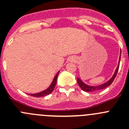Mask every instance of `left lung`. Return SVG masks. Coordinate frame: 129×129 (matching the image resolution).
Here are the masks:
<instances>
[{"label":"left lung","instance_id":"1","mask_svg":"<svg viewBox=\"0 0 129 129\" xmlns=\"http://www.w3.org/2000/svg\"><path fill=\"white\" fill-rule=\"evenodd\" d=\"M121 52L120 50V55H119V61H118V67H117V68H116V70H115L112 77L109 81H107V82L103 83V84H101V85H96V86H91V85H87V84H86L85 83H84V82L83 81V80L81 79L80 77H77V83H78L79 86V87H80L83 90L85 91V92H95V91L104 89V88H105L110 86V85L112 84V83L113 82V81L114 80L115 77H116V75H117V73H118V68H119V62H120V59H121Z\"/></svg>","mask_w":129,"mask_h":129}]
</instances>
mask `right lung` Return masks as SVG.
I'll list each match as a JSON object with an SVG mask.
<instances>
[{
    "instance_id": "obj_1",
    "label": "right lung",
    "mask_w": 129,
    "mask_h": 129,
    "mask_svg": "<svg viewBox=\"0 0 129 129\" xmlns=\"http://www.w3.org/2000/svg\"><path fill=\"white\" fill-rule=\"evenodd\" d=\"M59 71L57 73V74L55 76L54 78H53V81H52V83L50 84V85L48 86V87L46 88V90L42 91V92H38V93H35V94H28L29 95H31V96L36 97V98H40V97H43L45 96L46 95H48V94H51L52 92V91L54 89L55 86V85H56L57 83V76L59 75Z\"/></svg>"
}]
</instances>
